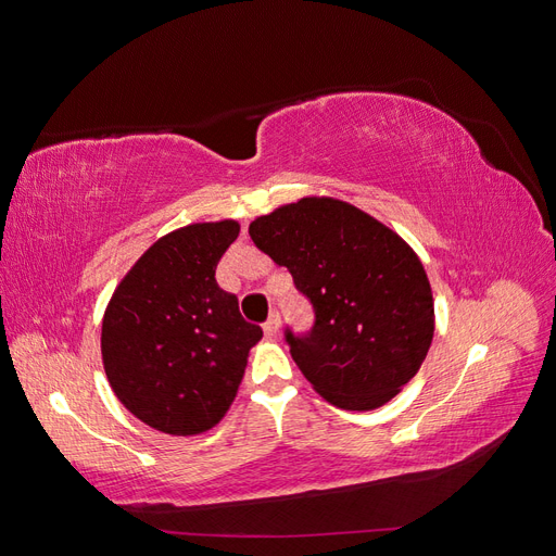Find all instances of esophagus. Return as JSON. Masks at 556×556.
Returning a JSON list of instances; mask_svg holds the SVG:
<instances>
[{
  "label": "esophagus",
  "instance_id": "1",
  "mask_svg": "<svg viewBox=\"0 0 556 556\" xmlns=\"http://www.w3.org/2000/svg\"><path fill=\"white\" fill-rule=\"evenodd\" d=\"M278 331H280V317H278V313H271V315H268L266 323H264L266 339H276Z\"/></svg>",
  "mask_w": 556,
  "mask_h": 556
}]
</instances>
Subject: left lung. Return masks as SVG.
Listing matches in <instances>:
<instances>
[{"mask_svg": "<svg viewBox=\"0 0 556 556\" xmlns=\"http://www.w3.org/2000/svg\"><path fill=\"white\" fill-rule=\"evenodd\" d=\"M248 233L311 301L313 329H288L285 341L315 392L343 410L392 401L433 339L431 285L415 250L331 197L280 206L250 223Z\"/></svg>", "mask_w": 556, "mask_h": 556, "instance_id": "obj_1", "label": "left lung"}]
</instances>
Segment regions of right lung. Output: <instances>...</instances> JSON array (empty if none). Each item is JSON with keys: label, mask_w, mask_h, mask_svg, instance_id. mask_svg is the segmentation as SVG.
I'll return each mask as SVG.
<instances>
[{"label": "right lung", "mask_w": 556, "mask_h": 556, "mask_svg": "<svg viewBox=\"0 0 556 556\" xmlns=\"http://www.w3.org/2000/svg\"><path fill=\"white\" fill-rule=\"evenodd\" d=\"M237 220L197 223L150 245L117 285L102 323V359L115 396L141 422L172 435L215 427L245 374L262 329L215 266L239 237Z\"/></svg>", "instance_id": "1"}]
</instances>
